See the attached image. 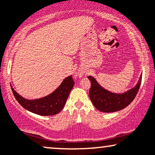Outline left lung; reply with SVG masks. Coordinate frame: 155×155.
<instances>
[{
  "instance_id": "8db88e82",
  "label": "left lung",
  "mask_w": 155,
  "mask_h": 155,
  "mask_svg": "<svg viewBox=\"0 0 155 155\" xmlns=\"http://www.w3.org/2000/svg\"><path fill=\"white\" fill-rule=\"evenodd\" d=\"M142 74L137 84L127 92L121 94L110 92L99 84L93 76H88L91 81L89 95L91 101L98 110L105 113H113L124 109L129 105L137 94L141 82Z\"/></svg>"
}]
</instances>
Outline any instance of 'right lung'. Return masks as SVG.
<instances>
[{
  "label": "right lung",
  "mask_w": 155,
  "mask_h": 155,
  "mask_svg": "<svg viewBox=\"0 0 155 155\" xmlns=\"http://www.w3.org/2000/svg\"><path fill=\"white\" fill-rule=\"evenodd\" d=\"M74 85L72 76H69L63 80L53 93L36 100H27L22 97L12 86L11 87L16 100L26 110L40 115H53L62 110Z\"/></svg>",
  "instance_id": "add662e5"
}]
</instances>
